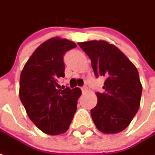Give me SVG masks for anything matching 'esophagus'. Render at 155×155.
<instances>
[{"label":"esophagus","instance_id":"1","mask_svg":"<svg viewBox=\"0 0 155 155\" xmlns=\"http://www.w3.org/2000/svg\"><path fill=\"white\" fill-rule=\"evenodd\" d=\"M81 90H82V92H85V91H87V87H86V86H83V87L81 88Z\"/></svg>","mask_w":155,"mask_h":155}]
</instances>
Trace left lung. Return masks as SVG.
I'll return each instance as SVG.
<instances>
[{
  "label": "left lung",
  "instance_id": "8db88e82",
  "mask_svg": "<svg viewBox=\"0 0 155 155\" xmlns=\"http://www.w3.org/2000/svg\"><path fill=\"white\" fill-rule=\"evenodd\" d=\"M91 60L96 77L104 76L103 93L97 92V104L91 110L97 129L117 134L130 124L136 115L142 95L137 68L117 48L102 40L78 43Z\"/></svg>",
  "mask_w": 155,
  "mask_h": 155
}]
</instances>
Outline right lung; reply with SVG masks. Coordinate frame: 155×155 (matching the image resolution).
I'll list each match as a JSON object with an SVG mask.
<instances>
[{
    "mask_svg": "<svg viewBox=\"0 0 155 155\" xmlns=\"http://www.w3.org/2000/svg\"><path fill=\"white\" fill-rule=\"evenodd\" d=\"M75 47L72 41L52 38L33 52L21 73V103L32 123L49 135L65 133L77 109L81 89L56 88L64 77V55Z\"/></svg>",
    "mask_w": 155,
    "mask_h": 155,
    "instance_id": "1",
    "label": "right lung"
}]
</instances>
